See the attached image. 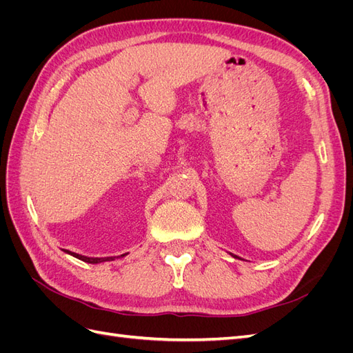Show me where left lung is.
I'll return each instance as SVG.
<instances>
[{
  "label": "left lung",
  "instance_id": "left-lung-1",
  "mask_svg": "<svg viewBox=\"0 0 353 353\" xmlns=\"http://www.w3.org/2000/svg\"><path fill=\"white\" fill-rule=\"evenodd\" d=\"M234 256V254H232ZM234 258H239V256H234Z\"/></svg>",
  "mask_w": 353,
  "mask_h": 353
}]
</instances>
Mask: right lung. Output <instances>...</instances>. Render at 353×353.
Instances as JSON below:
<instances>
[{"mask_svg": "<svg viewBox=\"0 0 353 353\" xmlns=\"http://www.w3.org/2000/svg\"><path fill=\"white\" fill-rule=\"evenodd\" d=\"M63 252H66L72 256H74V258H78L83 262H88V263H100V262H108V261H114V258H88V256H82V254H78V253H73V252H69V250H65L63 249ZM126 254V253H125ZM125 254H121V256H125Z\"/></svg>", "mask_w": 353, "mask_h": 353, "instance_id": "1", "label": "right lung"}]
</instances>
